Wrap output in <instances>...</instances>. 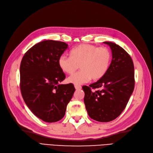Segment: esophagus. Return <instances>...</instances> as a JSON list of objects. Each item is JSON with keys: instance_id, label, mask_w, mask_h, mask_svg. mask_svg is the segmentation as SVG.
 I'll return each mask as SVG.
<instances>
[{"instance_id": "1", "label": "esophagus", "mask_w": 153, "mask_h": 153, "mask_svg": "<svg viewBox=\"0 0 153 153\" xmlns=\"http://www.w3.org/2000/svg\"><path fill=\"white\" fill-rule=\"evenodd\" d=\"M74 87H75V88L76 90H79L81 88V86L79 85H74Z\"/></svg>"}]
</instances>
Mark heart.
Returning <instances> with one entry per match:
<instances>
[{
    "label": "heart",
    "instance_id": "1",
    "mask_svg": "<svg viewBox=\"0 0 153 153\" xmlns=\"http://www.w3.org/2000/svg\"><path fill=\"white\" fill-rule=\"evenodd\" d=\"M111 60V53L106 47L81 44L71 51V56L62 55L58 63L64 72L72 74L80 65L81 70L68 78L69 83L79 85L91 79H100L107 72Z\"/></svg>",
    "mask_w": 153,
    "mask_h": 153
}]
</instances>
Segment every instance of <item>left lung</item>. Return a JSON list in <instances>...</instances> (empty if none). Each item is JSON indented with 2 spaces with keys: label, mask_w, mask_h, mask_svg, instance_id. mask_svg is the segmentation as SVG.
I'll return each instance as SVG.
<instances>
[{
  "label": "left lung",
  "mask_w": 153,
  "mask_h": 153,
  "mask_svg": "<svg viewBox=\"0 0 153 153\" xmlns=\"http://www.w3.org/2000/svg\"><path fill=\"white\" fill-rule=\"evenodd\" d=\"M104 43L112 52L109 69L97 82L82 88L88 116L97 121L106 123L115 119L125 109L133 93L135 80L134 63L128 53L113 42Z\"/></svg>",
  "instance_id": "8db88e82"
}]
</instances>
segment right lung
Listing matches in <instances>:
<instances>
[{
    "mask_svg": "<svg viewBox=\"0 0 153 153\" xmlns=\"http://www.w3.org/2000/svg\"><path fill=\"white\" fill-rule=\"evenodd\" d=\"M67 48L65 42L42 41L28 49L21 62L23 100L35 115L47 123L63 118L76 90L72 83L60 84L66 76L58 60Z\"/></svg>",
    "mask_w": 153,
    "mask_h": 153,
    "instance_id": "add662e5",
    "label": "right lung"
}]
</instances>
